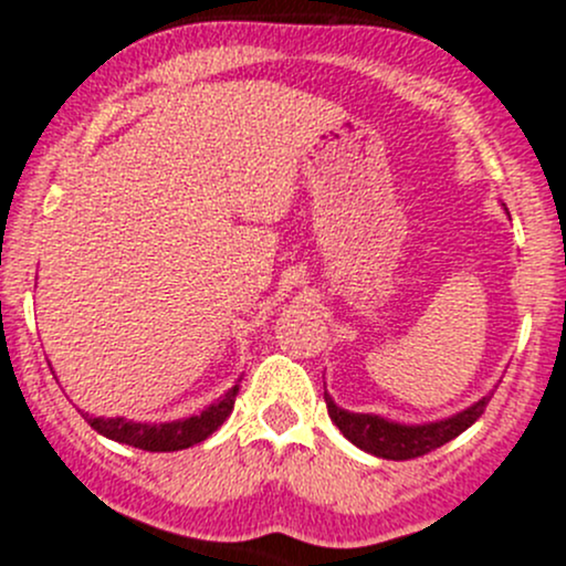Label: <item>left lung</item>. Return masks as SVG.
Segmentation results:
<instances>
[{
    "mask_svg": "<svg viewBox=\"0 0 566 566\" xmlns=\"http://www.w3.org/2000/svg\"><path fill=\"white\" fill-rule=\"evenodd\" d=\"M490 397H482L473 402L471 408L460 410V413L449 416V419L427 421V424H402V421L384 419L378 413H353V410L339 408L328 391H325V405H328V416L342 436L350 443H356L364 452L375 454L384 460H410L421 458V454L432 452V449L443 447L460 432H465L479 416L488 408Z\"/></svg>",
    "mask_w": 566,
    "mask_h": 566,
    "instance_id": "obj_1",
    "label": "left lung"
}]
</instances>
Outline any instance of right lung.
<instances>
[{
    "instance_id": "1",
    "label": "right lung",
    "mask_w": 566,
    "mask_h": 566,
    "mask_svg": "<svg viewBox=\"0 0 566 566\" xmlns=\"http://www.w3.org/2000/svg\"><path fill=\"white\" fill-rule=\"evenodd\" d=\"M238 397V384L232 386L224 397H219L216 402H210L202 413L188 416V419H175L164 421V424H147V421H130L123 416H114V419H104V416H90L82 413L87 419V424L93 430H98L101 436L108 441L128 443V447L145 449V452H180V449L193 447V443L205 441L208 436H213L221 424H224L227 416L235 408Z\"/></svg>"
}]
</instances>
